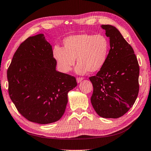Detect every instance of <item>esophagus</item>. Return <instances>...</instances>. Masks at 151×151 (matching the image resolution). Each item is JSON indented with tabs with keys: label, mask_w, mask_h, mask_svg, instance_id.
<instances>
[{
	"label": "esophagus",
	"mask_w": 151,
	"mask_h": 151,
	"mask_svg": "<svg viewBox=\"0 0 151 151\" xmlns=\"http://www.w3.org/2000/svg\"><path fill=\"white\" fill-rule=\"evenodd\" d=\"M83 78H77L76 80H77V82H78V83H80V82L82 80H83Z\"/></svg>",
	"instance_id": "1"
}]
</instances>
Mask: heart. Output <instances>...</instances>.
<instances>
[{
	"label": "heart",
	"mask_w": 151,
	"mask_h": 151,
	"mask_svg": "<svg viewBox=\"0 0 151 151\" xmlns=\"http://www.w3.org/2000/svg\"><path fill=\"white\" fill-rule=\"evenodd\" d=\"M63 47L56 46L53 56L60 69L68 73L77 58L76 71L79 74L96 72L104 66L109 56L110 42L102 34L81 33L68 36L63 41Z\"/></svg>",
	"instance_id": "heart-1"
}]
</instances>
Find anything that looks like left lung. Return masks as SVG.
<instances>
[{
  "instance_id": "obj_1",
  "label": "left lung",
  "mask_w": 151,
  "mask_h": 151,
  "mask_svg": "<svg viewBox=\"0 0 151 151\" xmlns=\"http://www.w3.org/2000/svg\"><path fill=\"white\" fill-rule=\"evenodd\" d=\"M110 39L109 56L96 75L89 78L93 86L91 102L101 117L118 118L135 103L139 93V66L133 48L117 28L102 25Z\"/></svg>"
}]
</instances>
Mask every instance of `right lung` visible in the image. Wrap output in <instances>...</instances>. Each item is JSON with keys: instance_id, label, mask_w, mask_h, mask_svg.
<instances>
[{"instance_id": "right-lung-1", "label": "right lung", "mask_w": 151, "mask_h": 151, "mask_svg": "<svg viewBox=\"0 0 151 151\" xmlns=\"http://www.w3.org/2000/svg\"><path fill=\"white\" fill-rule=\"evenodd\" d=\"M56 66L44 34L28 37L14 53L7 71L8 93L18 112L30 122L50 124L64 114L68 93L77 81Z\"/></svg>"}]
</instances>
